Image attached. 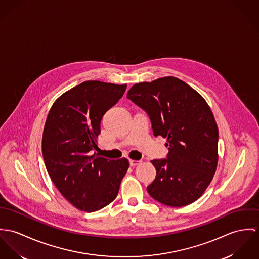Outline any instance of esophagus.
<instances>
[{"label": "esophagus", "mask_w": 259, "mask_h": 259, "mask_svg": "<svg viewBox=\"0 0 259 259\" xmlns=\"http://www.w3.org/2000/svg\"><path fill=\"white\" fill-rule=\"evenodd\" d=\"M129 163H130V166H131V167H135V166L139 165V164L141 163V161H137V160H130V161H129Z\"/></svg>", "instance_id": "esophagus-1"}]
</instances>
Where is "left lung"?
I'll use <instances>...</instances> for the list:
<instances>
[{
  "label": "left lung",
  "mask_w": 259,
  "mask_h": 259,
  "mask_svg": "<svg viewBox=\"0 0 259 259\" xmlns=\"http://www.w3.org/2000/svg\"><path fill=\"white\" fill-rule=\"evenodd\" d=\"M127 98L148 114L154 135L167 138V158L151 161L157 174L147 187L149 195L169 206L197 201L211 182L219 159V129L206 101L172 76L136 83Z\"/></svg>",
  "instance_id": "1"
}]
</instances>
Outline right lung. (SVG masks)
I'll list each match as a JSON object with an SVG mask.
<instances>
[{
	"instance_id": "1",
	"label": "right lung",
	"mask_w": 259,
	"mask_h": 259,
	"mask_svg": "<svg viewBox=\"0 0 259 259\" xmlns=\"http://www.w3.org/2000/svg\"><path fill=\"white\" fill-rule=\"evenodd\" d=\"M127 84L88 80L53 104L42 134L47 171L60 194L76 208L92 212L115 200L129 168L126 158L109 160L94 151L100 122Z\"/></svg>"
}]
</instances>
